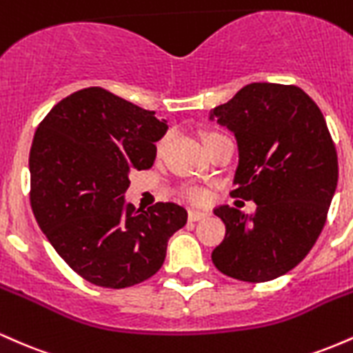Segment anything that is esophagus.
Masks as SVG:
<instances>
[{"instance_id": "1", "label": "esophagus", "mask_w": 353, "mask_h": 353, "mask_svg": "<svg viewBox=\"0 0 353 353\" xmlns=\"http://www.w3.org/2000/svg\"><path fill=\"white\" fill-rule=\"evenodd\" d=\"M188 217L190 222H197V221H202V219L208 217V212H201V210H189Z\"/></svg>"}]
</instances>
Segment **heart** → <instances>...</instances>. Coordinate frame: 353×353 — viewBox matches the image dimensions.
<instances>
[{
	"mask_svg": "<svg viewBox=\"0 0 353 353\" xmlns=\"http://www.w3.org/2000/svg\"><path fill=\"white\" fill-rule=\"evenodd\" d=\"M214 136H219V134H209L208 137H205V141L212 139ZM168 141H169V136H164L163 139H161L159 143H157V152H163L164 151V148H165V144H168ZM184 196L188 197L190 202H194V204H202V202L208 201V192H205V190L202 189V188H197V185L185 189L184 190Z\"/></svg>",
	"mask_w": 353,
	"mask_h": 353,
	"instance_id": "heart-1",
	"label": "heart"
}]
</instances>
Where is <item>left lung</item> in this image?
I'll use <instances>...</instances> for the list:
<instances>
[{"mask_svg":"<svg viewBox=\"0 0 353 353\" xmlns=\"http://www.w3.org/2000/svg\"><path fill=\"white\" fill-rule=\"evenodd\" d=\"M237 139L234 197L254 201L247 216L221 205L225 237L212 250L224 275L267 282L310 252L327 221L339 179L335 144L322 111L294 84H247L210 112Z\"/></svg>","mask_w":353,"mask_h":353,"instance_id":"obj_1","label":"left lung"}]
</instances>
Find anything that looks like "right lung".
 Here are the masks:
<instances>
[{
  "mask_svg": "<svg viewBox=\"0 0 353 353\" xmlns=\"http://www.w3.org/2000/svg\"><path fill=\"white\" fill-rule=\"evenodd\" d=\"M165 121L103 88L59 101L36 129L30 202L44 236L84 281L124 289L152 277L188 210L124 205L129 174L149 169Z\"/></svg>",
  "mask_w": 353,
  "mask_h": 353,
  "instance_id": "obj_1",
  "label": "right lung"
}]
</instances>
